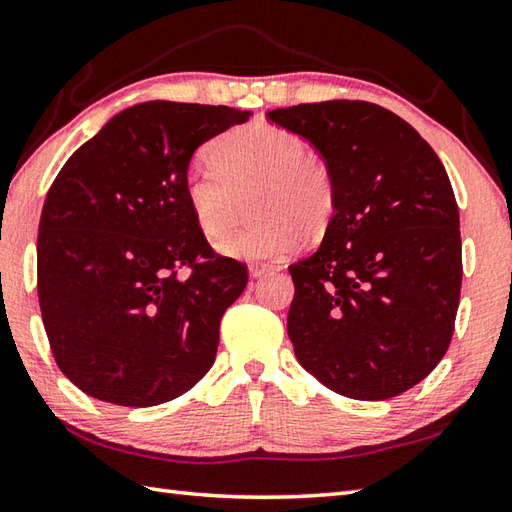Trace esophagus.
Instances as JSON below:
<instances>
[{"instance_id": "esophagus-1", "label": "esophagus", "mask_w": 512, "mask_h": 512, "mask_svg": "<svg viewBox=\"0 0 512 512\" xmlns=\"http://www.w3.org/2000/svg\"><path fill=\"white\" fill-rule=\"evenodd\" d=\"M268 271H273L271 264H250V277H262Z\"/></svg>"}]
</instances>
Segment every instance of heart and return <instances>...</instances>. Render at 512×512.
Returning <instances> with one entry per match:
<instances>
[{"label":"heart","instance_id":"heart-1","mask_svg":"<svg viewBox=\"0 0 512 512\" xmlns=\"http://www.w3.org/2000/svg\"><path fill=\"white\" fill-rule=\"evenodd\" d=\"M208 159L185 179V201L203 235H226L244 217L246 199L255 217L219 241L224 255L277 259L300 246L304 232L315 239L329 228L336 179L297 134L268 123L241 125L210 143Z\"/></svg>","mask_w":512,"mask_h":512}]
</instances>
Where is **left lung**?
Returning <instances> with one entry per match:
<instances>
[{"label":"left lung","instance_id":"left-lung-1","mask_svg":"<svg viewBox=\"0 0 512 512\" xmlns=\"http://www.w3.org/2000/svg\"><path fill=\"white\" fill-rule=\"evenodd\" d=\"M309 141L336 179V212L311 257L288 266V338L336 394L387 401L439 365L461 293L459 208L416 129L365 100L268 111Z\"/></svg>","mask_w":512,"mask_h":512}]
</instances>
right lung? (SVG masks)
Listing matches in <instances>:
<instances>
[{
	"mask_svg": "<svg viewBox=\"0 0 512 512\" xmlns=\"http://www.w3.org/2000/svg\"><path fill=\"white\" fill-rule=\"evenodd\" d=\"M250 111L152 100L120 111L64 163L37 235L53 358L98 401L152 407L208 374L219 322L248 284L185 201L194 150ZM191 268L183 278L178 271Z\"/></svg>",
	"mask_w": 512,
	"mask_h": 512,
	"instance_id": "add662e5",
	"label": "right lung"
}]
</instances>
